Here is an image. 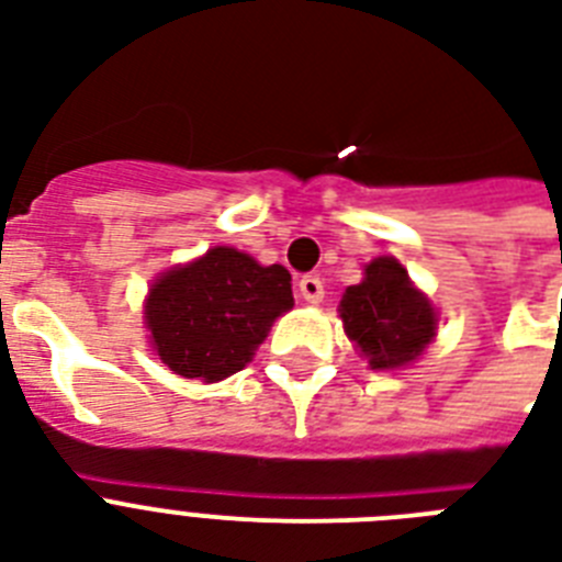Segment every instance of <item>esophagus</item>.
<instances>
[{"label": "esophagus", "mask_w": 562, "mask_h": 562, "mask_svg": "<svg viewBox=\"0 0 562 562\" xmlns=\"http://www.w3.org/2000/svg\"><path fill=\"white\" fill-rule=\"evenodd\" d=\"M300 294H303L306 303H321L324 300V282H321V277H315V273L303 277L300 280Z\"/></svg>", "instance_id": "obj_1"}]
</instances>
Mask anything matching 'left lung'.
I'll return each instance as SVG.
<instances>
[{"mask_svg": "<svg viewBox=\"0 0 562 562\" xmlns=\"http://www.w3.org/2000/svg\"><path fill=\"white\" fill-rule=\"evenodd\" d=\"M344 333L373 370H396L435 341L437 312L393 256L364 265V280L341 297Z\"/></svg>", "mask_w": 562, "mask_h": 562, "instance_id": "8db88e82", "label": "left lung"}]
</instances>
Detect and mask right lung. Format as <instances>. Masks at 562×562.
<instances>
[{"label":"right lung","mask_w":562,"mask_h":562,"mask_svg":"<svg viewBox=\"0 0 562 562\" xmlns=\"http://www.w3.org/2000/svg\"><path fill=\"white\" fill-rule=\"evenodd\" d=\"M294 306L291 273L236 247H210L178 265L145 297L151 347L183 379L221 382L254 359L268 329Z\"/></svg>","instance_id":"obj_1"}]
</instances>
